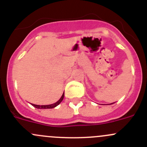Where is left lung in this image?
<instances>
[{
  "mask_svg": "<svg viewBox=\"0 0 147 147\" xmlns=\"http://www.w3.org/2000/svg\"><path fill=\"white\" fill-rule=\"evenodd\" d=\"M112 104H113V103H112Z\"/></svg>",
  "mask_w": 147,
  "mask_h": 147,
  "instance_id": "1",
  "label": "left lung"
}]
</instances>
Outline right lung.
<instances>
[{"mask_svg": "<svg viewBox=\"0 0 147 147\" xmlns=\"http://www.w3.org/2000/svg\"><path fill=\"white\" fill-rule=\"evenodd\" d=\"M63 98H64V93L63 94L62 97H60V100L54 104H52V105H34V104H32V105L33 107H35V108H38V109H53V108L55 107H57V105H60V102L63 101Z\"/></svg>", "mask_w": 147, "mask_h": 147, "instance_id": "add662e5", "label": "right lung"}]
</instances>
